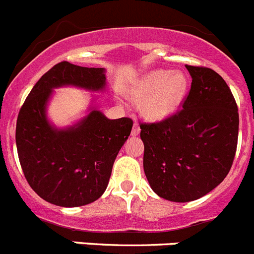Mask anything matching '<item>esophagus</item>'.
<instances>
[{"mask_svg":"<svg viewBox=\"0 0 254 254\" xmlns=\"http://www.w3.org/2000/svg\"><path fill=\"white\" fill-rule=\"evenodd\" d=\"M139 132H141V128H139L138 123L134 122L133 125V128H132V136H138Z\"/></svg>","mask_w":254,"mask_h":254,"instance_id":"1","label":"esophagus"}]
</instances>
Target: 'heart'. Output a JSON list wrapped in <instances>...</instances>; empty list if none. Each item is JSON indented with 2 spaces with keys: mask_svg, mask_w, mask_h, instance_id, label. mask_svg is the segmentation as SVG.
<instances>
[{
  "mask_svg": "<svg viewBox=\"0 0 254 254\" xmlns=\"http://www.w3.org/2000/svg\"><path fill=\"white\" fill-rule=\"evenodd\" d=\"M187 89V79L181 72L154 71L138 83L134 96L147 97L143 103L144 115L152 120L165 118L175 112Z\"/></svg>",
  "mask_w": 254,
  "mask_h": 254,
  "instance_id": "heart-1",
  "label": "heart"
}]
</instances>
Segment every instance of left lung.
Masks as SVG:
<instances>
[{
  "mask_svg": "<svg viewBox=\"0 0 254 254\" xmlns=\"http://www.w3.org/2000/svg\"><path fill=\"white\" fill-rule=\"evenodd\" d=\"M186 68L192 83L182 110L139 123L149 186L173 202L194 201L216 188L231 170L238 142V107L226 81L207 67Z\"/></svg>",
  "mask_w": 254,
  "mask_h": 254,
  "instance_id": "left-lung-1",
  "label": "left lung"
}]
</instances>
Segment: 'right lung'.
<instances>
[{"mask_svg":"<svg viewBox=\"0 0 254 254\" xmlns=\"http://www.w3.org/2000/svg\"><path fill=\"white\" fill-rule=\"evenodd\" d=\"M66 84L91 91L102 89L105 69L64 61L46 72L18 112L16 144L31 188L52 204L78 207L103 194L133 121L128 117L108 120L93 110L71 128H53L46 117V103L53 88Z\"/></svg>","mask_w":254,"mask_h":254,"instance_id":"obj_1","label":"right lung"}]
</instances>
